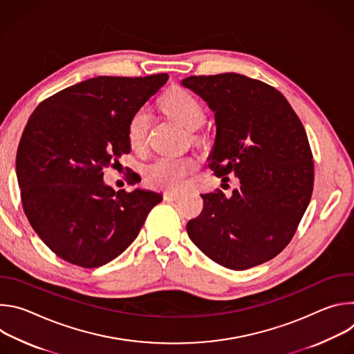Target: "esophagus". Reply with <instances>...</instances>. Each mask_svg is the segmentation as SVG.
Returning <instances> with one entry per match:
<instances>
[{"mask_svg":"<svg viewBox=\"0 0 354 354\" xmlns=\"http://www.w3.org/2000/svg\"><path fill=\"white\" fill-rule=\"evenodd\" d=\"M180 197L179 193H175V192H165L164 193V200H168V201H172V200H178Z\"/></svg>","mask_w":354,"mask_h":354,"instance_id":"esophagus-1","label":"esophagus"}]
</instances>
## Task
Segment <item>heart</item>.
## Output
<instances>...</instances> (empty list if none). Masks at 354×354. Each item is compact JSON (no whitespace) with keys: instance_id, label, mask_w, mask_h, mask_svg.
I'll return each mask as SVG.
<instances>
[{"instance_id":"heart-1","label":"heart","mask_w":354,"mask_h":354,"mask_svg":"<svg viewBox=\"0 0 354 354\" xmlns=\"http://www.w3.org/2000/svg\"><path fill=\"white\" fill-rule=\"evenodd\" d=\"M164 111L187 131L197 130L206 119L205 108L185 89H174L162 99ZM149 129V112L137 109L130 118L127 137L134 149L144 147ZM197 171L196 160L190 157H158L144 168L145 180L162 190L178 192L183 189L190 176Z\"/></svg>"}]
</instances>
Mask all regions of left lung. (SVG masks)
<instances>
[{"instance_id":"left-lung-1","label":"left lung","mask_w":354,"mask_h":354,"mask_svg":"<svg viewBox=\"0 0 354 354\" xmlns=\"http://www.w3.org/2000/svg\"><path fill=\"white\" fill-rule=\"evenodd\" d=\"M182 85L203 97L216 118L210 168L239 187L203 193L205 209L187 223L193 243L216 263L245 270L288 245L314 189L304 126L276 88L235 73L192 75ZM227 179V178H224Z\"/></svg>"}]
</instances>
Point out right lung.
Here are the masks:
<instances>
[{"label":"right lung","mask_w":354,"mask_h":354,"mask_svg":"<svg viewBox=\"0 0 354 354\" xmlns=\"http://www.w3.org/2000/svg\"><path fill=\"white\" fill-rule=\"evenodd\" d=\"M168 77H95L48 96L29 118L17 153L21 200L59 258L86 269L106 265L162 200L153 190L115 192L104 168L130 153V118ZM137 182L133 172L130 185Z\"/></svg>","instance_id":"add662e5"}]
</instances>
